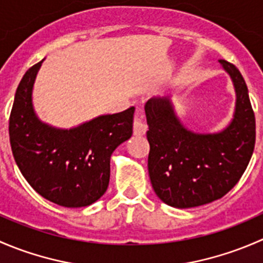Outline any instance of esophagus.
Segmentation results:
<instances>
[{
    "label": "esophagus",
    "mask_w": 263,
    "mask_h": 263,
    "mask_svg": "<svg viewBox=\"0 0 263 263\" xmlns=\"http://www.w3.org/2000/svg\"><path fill=\"white\" fill-rule=\"evenodd\" d=\"M147 131V124L145 123L144 119H142L141 113H140V109L136 110L134 118V134L136 136H142V135L146 134Z\"/></svg>",
    "instance_id": "obj_1"
}]
</instances>
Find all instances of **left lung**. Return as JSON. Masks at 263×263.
I'll use <instances>...</instances> for the list:
<instances>
[{
  "mask_svg": "<svg viewBox=\"0 0 263 263\" xmlns=\"http://www.w3.org/2000/svg\"><path fill=\"white\" fill-rule=\"evenodd\" d=\"M219 62L237 94L234 118L224 131H188L169 98H151L145 104L148 176L156 196L173 208H196L221 198L239 182L253 154L256 119L246 81L233 63Z\"/></svg>",
  "mask_w": 263,
  "mask_h": 263,
  "instance_id": "obj_1",
  "label": "left lung"
}]
</instances>
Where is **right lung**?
Returning a JSON list of instances; mask_svg holds the SVG:
<instances>
[{
  "label": "right lung",
  "instance_id": "obj_1",
  "mask_svg": "<svg viewBox=\"0 0 263 263\" xmlns=\"http://www.w3.org/2000/svg\"><path fill=\"white\" fill-rule=\"evenodd\" d=\"M42 62L26 71L15 94L9 123L12 154L24 178L46 200L65 208L89 206L107 191L110 155L132 136L135 108L71 129L50 127L31 104Z\"/></svg>",
  "mask_w": 263,
  "mask_h": 263
}]
</instances>
